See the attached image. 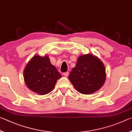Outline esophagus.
<instances>
[{
	"label": "esophagus",
	"mask_w": 132,
	"mask_h": 132,
	"mask_svg": "<svg viewBox=\"0 0 132 132\" xmlns=\"http://www.w3.org/2000/svg\"><path fill=\"white\" fill-rule=\"evenodd\" d=\"M64 75L65 77H67L69 75V72H64Z\"/></svg>",
	"instance_id": "34e87169"
}]
</instances>
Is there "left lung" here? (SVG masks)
Masks as SVG:
<instances>
[{"label":"left lung","instance_id":"1","mask_svg":"<svg viewBox=\"0 0 132 132\" xmlns=\"http://www.w3.org/2000/svg\"><path fill=\"white\" fill-rule=\"evenodd\" d=\"M68 78L78 92L84 94L94 93L104 84L106 79L104 65L96 55L91 54L80 55Z\"/></svg>","mask_w":132,"mask_h":132}]
</instances>
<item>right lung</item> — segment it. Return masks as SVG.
Listing matches in <instances>:
<instances>
[{"label":"right lung","instance_id":"add662e5","mask_svg":"<svg viewBox=\"0 0 132 132\" xmlns=\"http://www.w3.org/2000/svg\"><path fill=\"white\" fill-rule=\"evenodd\" d=\"M62 77L51 64L48 55H35L29 60L24 70V79L28 88L40 95L52 92L57 80Z\"/></svg>","mask_w":132,"mask_h":132}]
</instances>
